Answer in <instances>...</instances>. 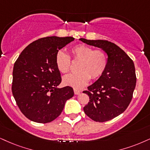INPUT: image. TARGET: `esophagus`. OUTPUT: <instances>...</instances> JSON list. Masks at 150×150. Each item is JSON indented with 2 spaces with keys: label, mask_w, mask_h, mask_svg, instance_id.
<instances>
[{
  "label": "esophagus",
  "mask_w": 150,
  "mask_h": 150,
  "mask_svg": "<svg viewBox=\"0 0 150 150\" xmlns=\"http://www.w3.org/2000/svg\"><path fill=\"white\" fill-rule=\"evenodd\" d=\"M74 94L75 95H79V94L81 93V90H78V89H76V88H74Z\"/></svg>",
  "instance_id": "obj_1"
}]
</instances>
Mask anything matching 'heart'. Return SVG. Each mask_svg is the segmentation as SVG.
<instances>
[{"mask_svg": "<svg viewBox=\"0 0 150 150\" xmlns=\"http://www.w3.org/2000/svg\"><path fill=\"white\" fill-rule=\"evenodd\" d=\"M71 53L74 60L79 61V71L66 75L62 81L64 85L76 89L88 84L90 78H99L108 65V57L102 50H94L89 46L79 44L71 48ZM55 63L59 71L65 74L69 71L71 59L67 53L60 50L55 56Z\"/></svg>", "mask_w": 150, "mask_h": 150, "instance_id": "b5f03b06", "label": "heart"}]
</instances>
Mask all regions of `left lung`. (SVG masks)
<instances>
[{"mask_svg":"<svg viewBox=\"0 0 150 150\" xmlns=\"http://www.w3.org/2000/svg\"><path fill=\"white\" fill-rule=\"evenodd\" d=\"M100 48L108 55V65L99 79L83 91L90 100L84 106L87 115L95 122L113 119L126 110L133 97L136 83L134 63L122 49L107 40L79 39Z\"/></svg>","mask_w":150,"mask_h":150,"instance_id":"left-lung-1","label":"left lung"}]
</instances>
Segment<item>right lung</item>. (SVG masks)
I'll return each instance as SVG.
<instances>
[{
  "label": "right lung",
  "instance_id": "right-lung-1",
  "mask_svg": "<svg viewBox=\"0 0 150 150\" xmlns=\"http://www.w3.org/2000/svg\"><path fill=\"white\" fill-rule=\"evenodd\" d=\"M72 37H47L23 50L13 68L12 91L22 113L38 123L52 122L74 96L71 87L59 88L62 81L55 63L59 50L74 41Z\"/></svg>",
  "mask_w": 150,
  "mask_h": 150
}]
</instances>
